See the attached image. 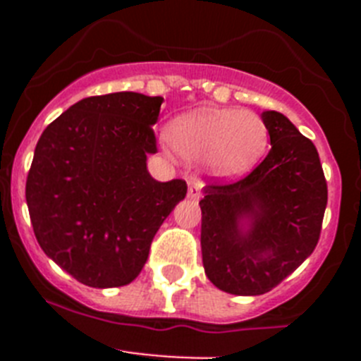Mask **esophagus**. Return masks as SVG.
<instances>
[{"mask_svg": "<svg viewBox=\"0 0 361 361\" xmlns=\"http://www.w3.org/2000/svg\"><path fill=\"white\" fill-rule=\"evenodd\" d=\"M188 197L191 200H199L202 197V183L200 180H197V178L191 180L190 186H188Z\"/></svg>", "mask_w": 361, "mask_h": 361, "instance_id": "obj_1", "label": "esophagus"}]
</instances>
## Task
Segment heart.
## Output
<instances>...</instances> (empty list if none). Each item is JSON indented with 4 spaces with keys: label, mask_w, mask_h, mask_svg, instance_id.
I'll return each mask as SVG.
<instances>
[{
    "label": "heart",
    "mask_w": 361,
    "mask_h": 361,
    "mask_svg": "<svg viewBox=\"0 0 361 361\" xmlns=\"http://www.w3.org/2000/svg\"><path fill=\"white\" fill-rule=\"evenodd\" d=\"M168 139L186 161H206L219 177H238L262 159L269 133L255 111L202 108L171 121Z\"/></svg>",
    "instance_id": "b5f03b06"
}]
</instances>
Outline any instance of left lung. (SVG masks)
<instances>
[{"label":"left lung","mask_w":361,"mask_h":361,"mask_svg":"<svg viewBox=\"0 0 361 361\" xmlns=\"http://www.w3.org/2000/svg\"><path fill=\"white\" fill-rule=\"evenodd\" d=\"M271 149L235 183L204 186L202 264L220 291L257 296L276 288L314 251L327 206L320 157L280 111H262Z\"/></svg>","instance_id":"left-lung-1"}]
</instances>
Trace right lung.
Returning <instances> with one entry per match:
<instances>
[{"instance_id":"obj_1","label":"right lung","mask_w":361,"mask_h":361,"mask_svg":"<svg viewBox=\"0 0 361 361\" xmlns=\"http://www.w3.org/2000/svg\"><path fill=\"white\" fill-rule=\"evenodd\" d=\"M162 101L137 92L81 99L37 141L25 190L34 235L85 286L135 280L155 233L186 197L183 178L159 183L146 168Z\"/></svg>"}]
</instances>
